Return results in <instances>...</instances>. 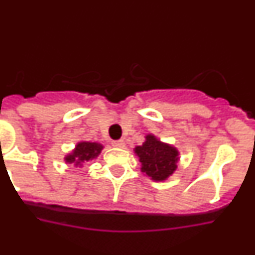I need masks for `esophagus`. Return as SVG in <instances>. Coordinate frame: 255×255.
I'll return each instance as SVG.
<instances>
[{
  "mask_svg": "<svg viewBox=\"0 0 255 255\" xmlns=\"http://www.w3.org/2000/svg\"><path fill=\"white\" fill-rule=\"evenodd\" d=\"M112 145L116 148H123L125 147V141L124 140H114L112 141Z\"/></svg>",
  "mask_w": 255,
  "mask_h": 255,
  "instance_id": "obj_1",
  "label": "esophagus"
}]
</instances>
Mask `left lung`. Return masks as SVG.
I'll return each instance as SVG.
<instances>
[{
    "label": "left lung",
    "mask_w": 255,
    "mask_h": 255,
    "mask_svg": "<svg viewBox=\"0 0 255 255\" xmlns=\"http://www.w3.org/2000/svg\"><path fill=\"white\" fill-rule=\"evenodd\" d=\"M144 138V143L134 148L141 164L140 171L153 181H166L179 167V149L153 134H147Z\"/></svg>",
    "instance_id": "8db88e82"
}]
</instances>
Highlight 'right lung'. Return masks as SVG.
Here are the masks:
<instances>
[{
    "label": "right lung",
    "instance_id": "obj_1",
    "mask_svg": "<svg viewBox=\"0 0 255 255\" xmlns=\"http://www.w3.org/2000/svg\"><path fill=\"white\" fill-rule=\"evenodd\" d=\"M103 145L97 141L80 140L76 143L75 148L64 157L67 164H73L75 167H83L87 162L93 161L101 154Z\"/></svg>",
    "mask_w": 255,
    "mask_h": 255
}]
</instances>
